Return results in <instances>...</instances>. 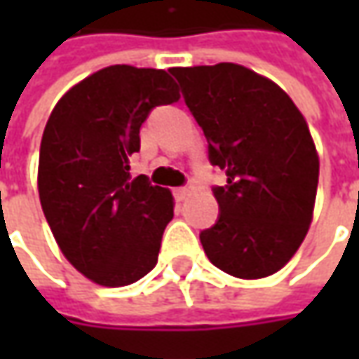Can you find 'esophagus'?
Segmentation results:
<instances>
[{"label": "esophagus", "mask_w": 359, "mask_h": 359, "mask_svg": "<svg viewBox=\"0 0 359 359\" xmlns=\"http://www.w3.org/2000/svg\"><path fill=\"white\" fill-rule=\"evenodd\" d=\"M189 194H191V191H189L187 187H177V189H173V196H175V200L177 201L187 200V198H189Z\"/></svg>", "instance_id": "esophagus-1"}]
</instances>
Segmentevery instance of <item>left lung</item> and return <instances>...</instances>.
I'll list each match as a JSON object with an SVG mask.
<instances>
[{"label":"left lung","mask_w":359,"mask_h":359,"mask_svg":"<svg viewBox=\"0 0 359 359\" xmlns=\"http://www.w3.org/2000/svg\"><path fill=\"white\" fill-rule=\"evenodd\" d=\"M172 74L210 161L228 175L214 187L222 214L200 233L203 252L233 278H268L294 257L313 217L320 158L306 118L278 83L238 63Z\"/></svg>","instance_id":"obj_1"}]
</instances>
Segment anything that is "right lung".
<instances>
[{"mask_svg":"<svg viewBox=\"0 0 359 359\" xmlns=\"http://www.w3.org/2000/svg\"><path fill=\"white\" fill-rule=\"evenodd\" d=\"M177 100L168 72L109 65L65 91L49 116L37 168L41 210L62 254L93 283L130 285L158 264L173 196L131 177L130 158L147 114Z\"/></svg>","mask_w":359,"mask_h":359,"instance_id":"add662e5","label":"right lung"}]
</instances>
